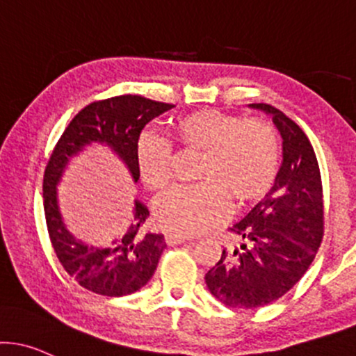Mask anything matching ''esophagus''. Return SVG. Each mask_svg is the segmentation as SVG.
<instances>
[{
    "instance_id": "1",
    "label": "esophagus",
    "mask_w": 356,
    "mask_h": 356,
    "mask_svg": "<svg viewBox=\"0 0 356 356\" xmlns=\"http://www.w3.org/2000/svg\"><path fill=\"white\" fill-rule=\"evenodd\" d=\"M187 240H189V238L184 236V235H179V233H167V235H165V243L167 245H181Z\"/></svg>"
}]
</instances>
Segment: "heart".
Returning a JSON list of instances; mask_svg holds the SVG:
<instances>
[{"instance_id": "obj_1", "label": "heart", "mask_w": 356, "mask_h": 356, "mask_svg": "<svg viewBox=\"0 0 356 356\" xmlns=\"http://www.w3.org/2000/svg\"><path fill=\"white\" fill-rule=\"evenodd\" d=\"M172 136L184 150L202 152L197 184L175 187L155 204L162 228L182 235L201 233L229 209L267 196L280 169V136L265 120L241 118L220 109H197L172 124ZM143 186L162 193L172 181V154L165 142L143 136L136 152Z\"/></svg>"}]
</instances>
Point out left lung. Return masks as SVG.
Returning <instances> with one entry per match:
<instances>
[{
  "label": "left lung",
  "instance_id": "obj_1",
  "mask_svg": "<svg viewBox=\"0 0 356 356\" xmlns=\"http://www.w3.org/2000/svg\"><path fill=\"white\" fill-rule=\"evenodd\" d=\"M272 115L282 136V165L275 184L232 233L238 245L222 250L204 280L229 307L257 309L291 291L306 273L324 235L323 184L309 138L277 108L253 103Z\"/></svg>",
  "mask_w": 356,
  "mask_h": 356
}]
</instances>
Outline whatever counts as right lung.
<instances>
[{
	"label": "right lung",
	"mask_w": 356,
	"mask_h": 356,
	"mask_svg": "<svg viewBox=\"0 0 356 356\" xmlns=\"http://www.w3.org/2000/svg\"><path fill=\"white\" fill-rule=\"evenodd\" d=\"M174 104L143 96L124 95L95 101L67 124L50 154L44 174V211L50 243L64 270L79 286L99 296L120 298L140 291L154 275L165 240L159 233H142L150 216L147 206L135 201L134 222L103 245H86L64 226L57 206V184L69 159L91 142L106 143L127 163L131 177H140L138 138L148 121Z\"/></svg>",
	"instance_id": "obj_1"
}]
</instances>
